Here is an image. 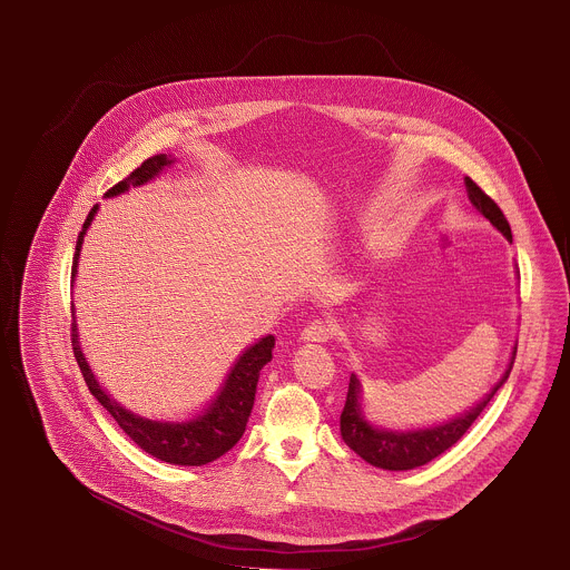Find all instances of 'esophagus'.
Here are the masks:
<instances>
[{
  "label": "esophagus",
  "mask_w": 570,
  "mask_h": 570,
  "mask_svg": "<svg viewBox=\"0 0 570 570\" xmlns=\"http://www.w3.org/2000/svg\"><path fill=\"white\" fill-rule=\"evenodd\" d=\"M331 335H333V325H331V323H326V321H314V323H309V325L303 328L301 340L325 344V342L331 340Z\"/></svg>",
  "instance_id": "obj_1"
}]
</instances>
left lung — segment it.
<instances>
[{
	"label": "left lung",
	"mask_w": 570,
	"mask_h": 570,
	"mask_svg": "<svg viewBox=\"0 0 570 570\" xmlns=\"http://www.w3.org/2000/svg\"><path fill=\"white\" fill-rule=\"evenodd\" d=\"M465 188H468V197L474 204V208L489 219V224L493 228H498L507 242L511 244V228L507 217L502 215V210L498 208V204L481 190V186L465 177ZM515 348L511 353L509 366L502 373L500 382L489 391L488 395L476 404L470 407L468 412L454 416L452 421H445L441 425H432V428H419V430H386V428H375L371 425L364 414H362V404H360V380L355 375H351L348 380V393H346V404L340 414V432L344 443L357 454L362 456L366 463L380 468V470H391V472H404V470H414L421 468L425 463H430L432 459H436L439 454H443L445 450H450L468 430L470 425L481 416V412L485 410L491 397L495 395V391L507 382L513 360H515Z\"/></svg>",
	"instance_id": "1"
}]
</instances>
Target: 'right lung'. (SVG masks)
Listing matches in <instances>:
<instances>
[{"instance_id": "add662e5", "label": "right lung", "mask_w": 570, "mask_h": 570, "mask_svg": "<svg viewBox=\"0 0 570 570\" xmlns=\"http://www.w3.org/2000/svg\"><path fill=\"white\" fill-rule=\"evenodd\" d=\"M173 163L175 160L170 156H164V154L154 156L140 164L129 177H125L122 181L111 186L105 195L114 197V195L129 190V186L147 184L163 173L164 166H170ZM96 210H98V206H94L89 210V215L82 224L81 235L77 239V252H75V261H72V281H75L77 267H79L82 237H85L87 228L91 226ZM72 348H75V357L79 362V368H81L89 393L116 419V423L125 430V434L134 443H138V448H142L147 454L160 459L164 463H170V465H197L199 468V465H206V463L224 456L244 436L245 423H247V416L254 406L258 373L272 360L274 335H265L245 348L244 353L239 355V360L233 364L228 377L224 380L219 395L210 402V406L204 407V412L190 421L145 419V416H138L131 410L120 406L116 400H111V395H107L98 386V382L82 355L77 323H72Z\"/></svg>"}]
</instances>
